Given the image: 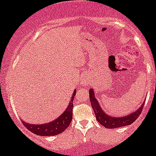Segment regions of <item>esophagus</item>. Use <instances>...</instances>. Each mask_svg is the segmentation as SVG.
Masks as SVG:
<instances>
[{
	"instance_id": "34e87169",
	"label": "esophagus",
	"mask_w": 156,
	"mask_h": 156,
	"mask_svg": "<svg viewBox=\"0 0 156 156\" xmlns=\"http://www.w3.org/2000/svg\"><path fill=\"white\" fill-rule=\"evenodd\" d=\"M83 84H87V82H86V81H84V82H83Z\"/></svg>"
}]
</instances>
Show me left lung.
I'll return each instance as SVG.
<instances>
[{
  "label": "left lung",
  "mask_w": 156,
  "mask_h": 156,
  "mask_svg": "<svg viewBox=\"0 0 156 156\" xmlns=\"http://www.w3.org/2000/svg\"><path fill=\"white\" fill-rule=\"evenodd\" d=\"M89 99H90L91 105L94 111V114H95L96 119L99 122L100 124H101L105 128H109V129H113L116 128H120V127L125 126V125H129L133 122L134 121L136 120V119L139 117L141 114V111L144 108V103L145 101L141 104L137 110L131 113L130 114L125 116V117H112L109 116L106 113L103 111V109L98 103L97 98L94 97V92L92 89L89 90Z\"/></svg>",
  "instance_id": "1"
}]
</instances>
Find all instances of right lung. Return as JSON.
Here are the masks:
<instances>
[{
  "label": "right lung",
  "mask_w": 156,
  "mask_h": 156,
  "mask_svg": "<svg viewBox=\"0 0 156 156\" xmlns=\"http://www.w3.org/2000/svg\"><path fill=\"white\" fill-rule=\"evenodd\" d=\"M76 94V89H75L67 108L57 119H54L51 122L44 123V124L42 125L30 124V123L26 122L25 121L22 120L23 125L32 133L38 136H55L62 133L64 130L67 129L70 124L71 121H72L73 107V102Z\"/></svg>",
  "instance_id": "add662e5"
}]
</instances>
